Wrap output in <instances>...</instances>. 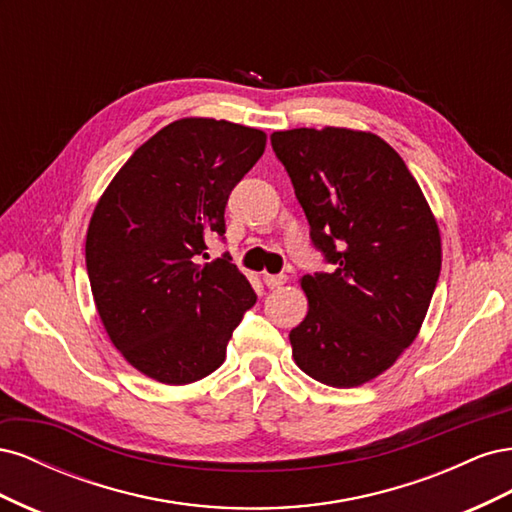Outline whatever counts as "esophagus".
<instances>
[{
	"label": "esophagus",
	"instance_id": "1",
	"mask_svg": "<svg viewBox=\"0 0 512 512\" xmlns=\"http://www.w3.org/2000/svg\"><path fill=\"white\" fill-rule=\"evenodd\" d=\"M286 280H288L286 275H265V277H262V282H265V286L271 288V290L282 288L286 284Z\"/></svg>",
	"mask_w": 512,
	"mask_h": 512
}]
</instances>
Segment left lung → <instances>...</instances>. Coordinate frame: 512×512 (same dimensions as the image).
Masks as SVG:
<instances>
[{
	"instance_id": "1",
	"label": "left lung",
	"mask_w": 512,
	"mask_h": 512,
	"mask_svg": "<svg viewBox=\"0 0 512 512\" xmlns=\"http://www.w3.org/2000/svg\"><path fill=\"white\" fill-rule=\"evenodd\" d=\"M312 241L333 273L303 275L294 363L350 389L389 369L421 331L442 267L438 222L399 153L350 128L273 132Z\"/></svg>"
}]
</instances>
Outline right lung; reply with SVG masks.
I'll list each match as a JSON object with an SVG mask.
<instances>
[{"instance_id":"obj_1","label":"right lung","mask_w":512,"mask_h":512,"mask_svg":"<svg viewBox=\"0 0 512 512\" xmlns=\"http://www.w3.org/2000/svg\"><path fill=\"white\" fill-rule=\"evenodd\" d=\"M265 145L256 128L177 119L132 153L91 213L85 262L98 316L147 378L181 386L209 376L256 303L228 256H198L226 232L228 196Z\"/></svg>"}]
</instances>
